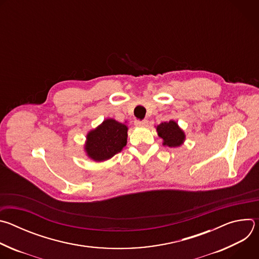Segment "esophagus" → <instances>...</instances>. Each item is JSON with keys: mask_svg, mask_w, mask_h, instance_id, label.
Here are the masks:
<instances>
[{"mask_svg": "<svg viewBox=\"0 0 259 259\" xmlns=\"http://www.w3.org/2000/svg\"><path fill=\"white\" fill-rule=\"evenodd\" d=\"M134 124H135V126H138V127H145V126H147V124H149V121L147 120H136L135 122H134Z\"/></svg>", "mask_w": 259, "mask_h": 259, "instance_id": "esophagus-1", "label": "esophagus"}]
</instances>
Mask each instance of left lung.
Instances as JSON below:
<instances>
[{
    "mask_svg": "<svg viewBox=\"0 0 259 259\" xmlns=\"http://www.w3.org/2000/svg\"><path fill=\"white\" fill-rule=\"evenodd\" d=\"M158 134L164 140V144L170 147L179 146L184 140V133L174 121L161 123L157 127Z\"/></svg>",
    "mask_w": 259,
    "mask_h": 259,
    "instance_id": "1",
    "label": "left lung"
}]
</instances>
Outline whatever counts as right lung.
<instances>
[{
  "instance_id": "add662e5",
  "label": "right lung",
  "mask_w": 259,
  "mask_h": 259,
  "mask_svg": "<svg viewBox=\"0 0 259 259\" xmlns=\"http://www.w3.org/2000/svg\"><path fill=\"white\" fill-rule=\"evenodd\" d=\"M126 125L107 119L87 135L85 150L94 161H105L120 153L127 143Z\"/></svg>"
}]
</instances>
